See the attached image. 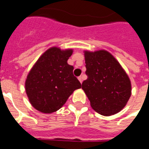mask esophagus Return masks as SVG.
I'll return each mask as SVG.
<instances>
[{"label": "esophagus", "mask_w": 149, "mask_h": 149, "mask_svg": "<svg viewBox=\"0 0 149 149\" xmlns=\"http://www.w3.org/2000/svg\"><path fill=\"white\" fill-rule=\"evenodd\" d=\"M78 79H79V82H80L81 83H82V76L78 77Z\"/></svg>", "instance_id": "34e87169"}]
</instances>
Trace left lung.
<instances>
[{
	"instance_id": "left-lung-1",
	"label": "left lung",
	"mask_w": 149,
	"mask_h": 149,
	"mask_svg": "<svg viewBox=\"0 0 149 149\" xmlns=\"http://www.w3.org/2000/svg\"><path fill=\"white\" fill-rule=\"evenodd\" d=\"M87 79L82 90L94 110L102 116L120 112L131 95V83L128 74L116 58L105 50L85 51Z\"/></svg>"
}]
</instances>
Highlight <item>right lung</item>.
I'll use <instances>...</instances> for the list:
<instances>
[{
  "mask_svg": "<svg viewBox=\"0 0 149 149\" xmlns=\"http://www.w3.org/2000/svg\"><path fill=\"white\" fill-rule=\"evenodd\" d=\"M72 49L54 47L39 58L25 82L26 93L35 109L52 113L60 109L69 97L82 85L73 74V66L67 64Z\"/></svg>",
  "mask_w": 149,
  "mask_h": 149,
  "instance_id": "obj_1",
  "label": "right lung"
}]
</instances>
